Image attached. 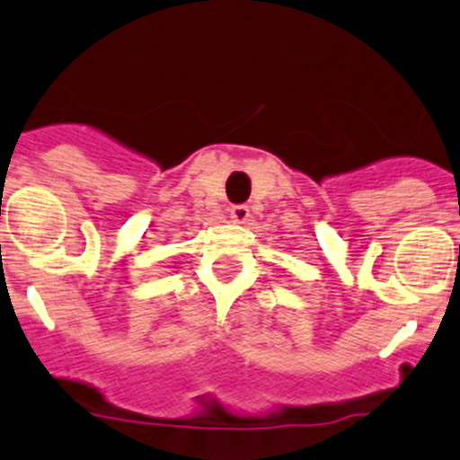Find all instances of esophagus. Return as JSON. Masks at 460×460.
I'll return each mask as SVG.
<instances>
[{
	"label": "esophagus",
	"instance_id": "esophagus-1",
	"mask_svg": "<svg viewBox=\"0 0 460 460\" xmlns=\"http://www.w3.org/2000/svg\"><path fill=\"white\" fill-rule=\"evenodd\" d=\"M229 217L234 222H247V220H250V206L234 204L229 208Z\"/></svg>",
	"mask_w": 460,
	"mask_h": 460
}]
</instances>
